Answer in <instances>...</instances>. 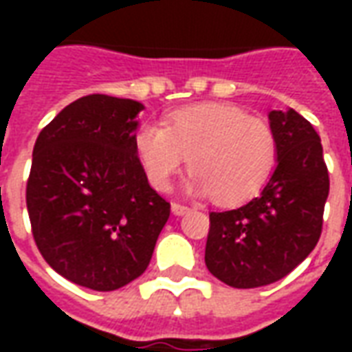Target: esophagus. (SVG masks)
Masks as SVG:
<instances>
[{"label": "esophagus", "instance_id": "obj_1", "mask_svg": "<svg viewBox=\"0 0 352 352\" xmlns=\"http://www.w3.org/2000/svg\"><path fill=\"white\" fill-rule=\"evenodd\" d=\"M171 211H173V214H177V217H181V214L188 213V211H190V207L173 201V204H171Z\"/></svg>", "mask_w": 352, "mask_h": 352}]
</instances>
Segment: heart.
Masks as SVG:
<instances>
[{"mask_svg":"<svg viewBox=\"0 0 352 352\" xmlns=\"http://www.w3.org/2000/svg\"><path fill=\"white\" fill-rule=\"evenodd\" d=\"M133 143L154 188L169 190L188 160L190 190L209 192L219 204L254 196L277 158L272 126L230 103H199L173 113L164 126L143 124Z\"/></svg>","mask_w":352,"mask_h":352,"instance_id":"b5f03b06","label":"heart"}]
</instances>
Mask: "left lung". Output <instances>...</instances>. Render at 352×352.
Masks as SVG:
<instances>
[{"instance_id":"left-lung-1","label":"left lung","mask_w":352,"mask_h":352,"mask_svg":"<svg viewBox=\"0 0 352 352\" xmlns=\"http://www.w3.org/2000/svg\"><path fill=\"white\" fill-rule=\"evenodd\" d=\"M277 168L256 198L209 213L206 265L234 288H256L287 277L315 249L330 179L320 138L294 109L270 113Z\"/></svg>"}]
</instances>
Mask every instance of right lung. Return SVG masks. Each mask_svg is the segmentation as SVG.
Masks as SVG:
<instances>
[{"mask_svg":"<svg viewBox=\"0 0 352 352\" xmlns=\"http://www.w3.org/2000/svg\"><path fill=\"white\" fill-rule=\"evenodd\" d=\"M143 103L90 94L35 141L26 206L47 264L80 287L109 292L145 272L169 219L135 153Z\"/></svg>","mask_w":352,"mask_h":352,"instance_id":"obj_1","label":"right lung"}]
</instances>
